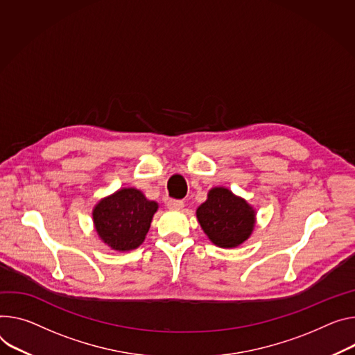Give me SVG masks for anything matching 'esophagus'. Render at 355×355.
Segmentation results:
<instances>
[{
  "label": "esophagus",
  "mask_w": 355,
  "mask_h": 355,
  "mask_svg": "<svg viewBox=\"0 0 355 355\" xmlns=\"http://www.w3.org/2000/svg\"><path fill=\"white\" fill-rule=\"evenodd\" d=\"M184 207L182 201H175V200H168L167 201V208L168 209H181Z\"/></svg>",
  "instance_id": "34e87169"
}]
</instances>
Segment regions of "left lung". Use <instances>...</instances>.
<instances>
[{"label":"left lung","instance_id":"obj_1","mask_svg":"<svg viewBox=\"0 0 355 355\" xmlns=\"http://www.w3.org/2000/svg\"><path fill=\"white\" fill-rule=\"evenodd\" d=\"M254 209L225 187L209 189L208 200L197 209V218L209 241L219 248H236L252 234Z\"/></svg>","mask_w":355,"mask_h":355}]
</instances>
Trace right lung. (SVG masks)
Masks as SVG:
<instances>
[{
    "instance_id": "1",
    "label": "right lung",
    "mask_w": 355,
    "mask_h": 355,
    "mask_svg": "<svg viewBox=\"0 0 355 355\" xmlns=\"http://www.w3.org/2000/svg\"><path fill=\"white\" fill-rule=\"evenodd\" d=\"M158 204L136 188H121L93 208V223L99 238L112 249L127 252L139 248L150 230Z\"/></svg>"
}]
</instances>
